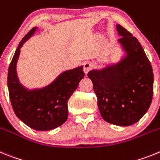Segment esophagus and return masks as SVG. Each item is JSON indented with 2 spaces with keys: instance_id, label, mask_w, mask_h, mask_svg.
<instances>
[{
  "instance_id": "esophagus-1",
  "label": "esophagus",
  "mask_w": 160,
  "mask_h": 160,
  "mask_svg": "<svg viewBox=\"0 0 160 160\" xmlns=\"http://www.w3.org/2000/svg\"><path fill=\"white\" fill-rule=\"evenodd\" d=\"M91 68H92V63H90V62L87 61V62H85V63H84V72H85L86 74H87V73L91 70Z\"/></svg>"
}]
</instances>
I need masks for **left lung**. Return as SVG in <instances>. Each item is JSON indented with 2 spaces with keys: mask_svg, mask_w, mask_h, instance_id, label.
<instances>
[{
  "mask_svg": "<svg viewBox=\"0 0 160 160\" xmlns=\"http://www.w3.org/2000/svg\"><path fill=\"white\" fill-rule=\"evenodd\" d=\"M119 42L127 52L120 63L101 71H90L97 105L105 122L133 125L143 117L153 97L154 75L151 62L138 40L121 25Z\"/></svg>",
  "mask_w": 160,
  "mask_h": 160,
  "instance_id": "obj_1",
  "label": "left lung"
}]
</instances>
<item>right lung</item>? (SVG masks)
I'll list each match as a JSON object with an SVG mask.
<instances>
[{"label":"right lung","instance_id":"right-lung-1","mask_svg":"<svg viewBox=\"0 0 160 160\" xmlns=\"http://www.w3.org/2000/svg\"><path fill=\"white\" fill-rule=\"evenodd\" d=\"M31 29L20 42L8 71L9 99L16 116L36 130H49L63 125L68 119V101L84 78L83 67L67 71L46 88L27 91L19 83L17 61L23 43L34 34Z\"/></svg>","mask_w":160,"mask_h":160}]
</instances>
